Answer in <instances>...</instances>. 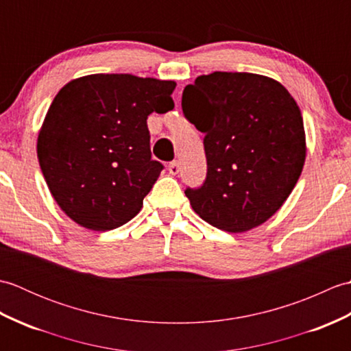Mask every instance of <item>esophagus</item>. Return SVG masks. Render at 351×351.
<instances>
[{
	"label": "esophagus",
	"mask_w": 351,
	"mask_h": 351,
	"mask_svg": "<svg viewBox=\"0 0 351 351\" xmlns=\"http://www.w3.org/2000/svg\"><path fill=\"white\" fill-rule=\"evenodd\" d=\"M180 170H181V166H180V162H178V161H171L169 164V173L170 175H178V173H180Z\"/></svg>",
	"instance_id": "1"
}]
</instances>
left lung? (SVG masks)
I'll list each match as a JSON object with an SVG mask.
<instances>
[{"mask_svg":"<svg viewBox=\"0 0 351 351\" xmlns=\"http://www.w3.org/2000/svg\"><path fill=\"white\" fill-rule=\"evenodd\" d=\"M182 111L205 134V182L185 190L193 210L226 232L263 225L291 195L306 156L293 96L258 73L213 72L184 88Z\"/></svg>","mask_w":351,"mask_h":351,"instance_id":"8db88e82","label":"left lung"}]
</instances>
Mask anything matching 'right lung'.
<instances>
[{"label": "right lung", "instance_id": "add662e5", "mask_svg": "<svg viewBox=\"0 0 351 351\" xmlns=\"http://www.w3.org/2000/svg\"><path fill=\"white\" fill-rule=\"evenodd\" d=\"M175 81L95 73L66 84L37 137L52 197L80 226L110 230L136 217L162 164L152 160L147 116L175 107Z\"/></svg>", "mask_w": 351, "mask_h": 351}]
</instances>
